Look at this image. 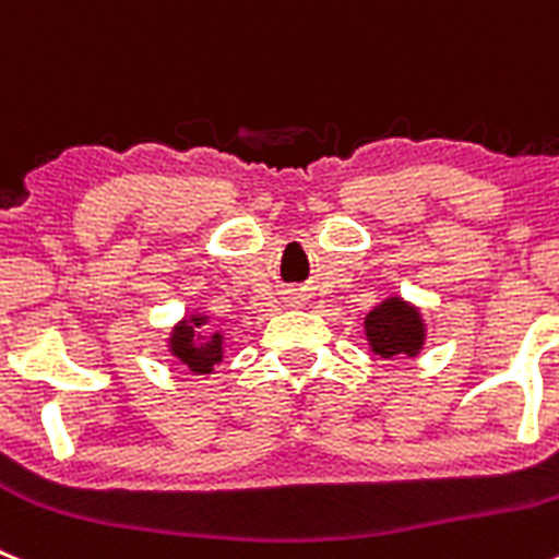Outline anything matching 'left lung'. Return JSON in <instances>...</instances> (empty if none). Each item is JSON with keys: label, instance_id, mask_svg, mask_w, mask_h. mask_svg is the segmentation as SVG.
I'll return each mask as SVG.
<instances>
[{"label": "left lung", "instance_id": "obj_1", "mask_svg": "<svg viewBox=\"0 0 559 559\" xmlns=\"http://www.w3.org/2000/svg\"><path fill=\"white\" fill-rule=\"evenodd\" d=\"M364 331H367V342L374 356L385 361L419 356L427 336L419 309L405 304L403 297H385L383 304L374 306L364 320Z\"/></svg>", "mask_w": 559, "mask_h": 559}]
</instances>
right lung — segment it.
<instances>
[{"label": "right lung", "instance_id": "right-lung-1", "mask_svg": "<svg viewBox=\"0 0 559 559\" xmlns=\"http://www.w3.org/2000/svg\"><path fill=\"white\" fill-rule=\"evenodd\" d=\"M206 322V314H190L170 331L168 338L170 356L195 374L215 372L223 361V333H203Z\"/></svg>", "mask_w": 559, "mask_h": 559}]
</instances>
